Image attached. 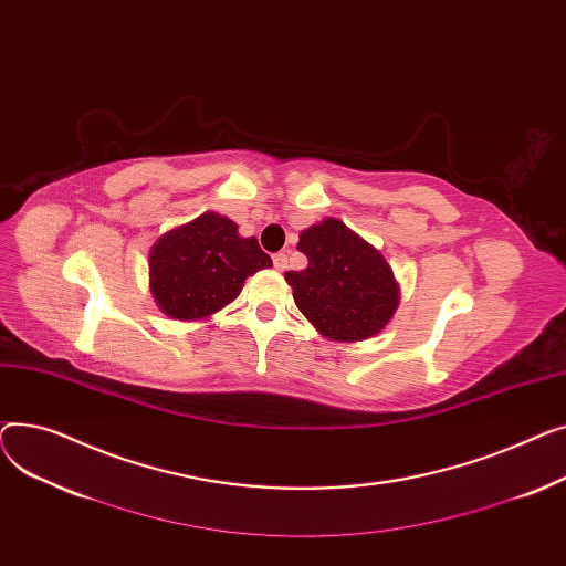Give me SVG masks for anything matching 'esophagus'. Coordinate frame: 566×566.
<instances>
[{
  "label": "esophagus",
  "mask_w": 566,
  "mask_h": 566,
  "mask_svg": "<svg viewBox=\"0 0 566 566\" xmlns=\"http://www.w3.org/2000/svg\"><path fill=\"white\" fill-rule=\"evenodd\" d=\"M274 268H276L279 272H283V270L287 268V255H285V253H276V255H274Z\"/></svg>",
  "instance_id": "1"
}]
</instances>
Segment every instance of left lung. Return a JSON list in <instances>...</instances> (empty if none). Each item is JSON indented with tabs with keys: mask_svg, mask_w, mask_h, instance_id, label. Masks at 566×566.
Returning <instances> with one entry per match:
<instances>
[{
	"mask_svg": "<svg viewBox=\"0 0 566 566\" xmlns=\"http://www.w3.org/2000/svg\"><path fill=\"white\" fill-rule=\"evenodd\" d=\"M296 249L306 253L308 268L285 272V281L319 334L334 343L381 334L400 306V283L381 251L334 217L302 230Z\"/></svg>",
	"mask_w": 566,
	"mask_h": 566,
	"instance_id": "8db88e82",
	"label": "left lung"
}]
</instances>
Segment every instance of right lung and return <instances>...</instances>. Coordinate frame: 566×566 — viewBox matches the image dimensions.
<instances>
[{"mask_svg": "<svg viewBox=\"0 0 566 566\" xmlns=\"http://www.w3.org/2000/svg\"><path fill=\"white\" fill-rule=\"evenodd\" d=\"M272 268L255 238H242L238 223L203 212L166 230L150 247L148 274L157 308L180 322L208 319L235 302L244 281Z\"/></svg>", "mask_w": 566, "mask_h": 566, "instance_id": "add662e5", "label": "right lung"}]
</instances>
